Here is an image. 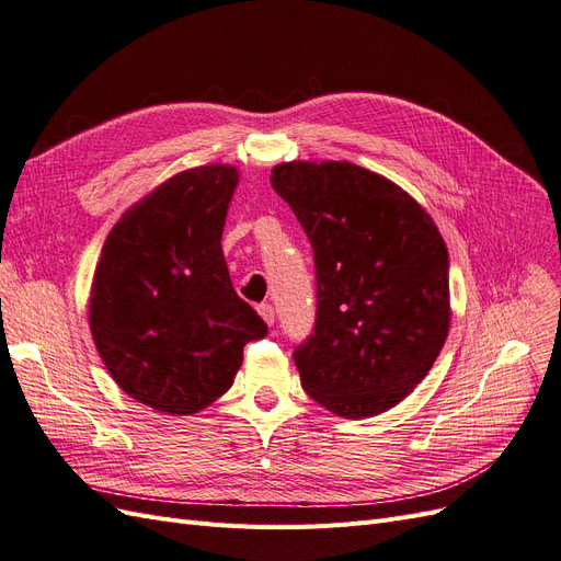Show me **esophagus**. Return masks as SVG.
Instances as JSON below:
<instances>
[{"mask_svg":"<svg viewBox=\"0 0 561 561\" xmlns=\"http://www.w3.org/2000/svg\"><path fill=\"white\" fill-rule=\"evenodd\" d=\"M259 314L267 323V327H273V323H275V307L273 305H270V302L259 305Z\"/></svg>","mask_w":561,"mask_h":561,"instance_id":"esophagus-1","label":"esophagus"}]
</instances>
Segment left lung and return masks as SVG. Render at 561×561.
I'll return each mask as SVG.
<instances>
[{"label": "left lung", "mask_w": 561, "mask_h": 561, "mask_svg": "<svg viewBox=\"0 0 561 561\" xmlns=\"http://www.w3.org/2000/svg\"><path fill=\"white\" fill-rule=\"evenodd\" d=\"M273 188L314 251L317 321L294 360L302 389L337 417L399 405L449 331V259L426 209L354 162H282Z\"/></svg>", "instance_id": "obj_1"}]
</instances>
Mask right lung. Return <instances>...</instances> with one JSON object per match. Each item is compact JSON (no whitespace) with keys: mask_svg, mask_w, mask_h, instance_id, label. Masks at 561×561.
I'll return each instance as SVG.
<instances>
[{"mask_svg":"<svg viewBox=\"0 0 561 561\" xmlns=\"http://www.w3.org/2000/svg\"><path fill=\"white\" fill-rule=\"evenodd\" d=\"M240 172L203 165L170 176L106 234L88 321L114 382L165 414L211 405L265 321L234 294L221 249Z\"/></svg>","mask_w":561,"mask_h":561,"instance_id":"add662e5","label":"right lung"}]
</instances>
